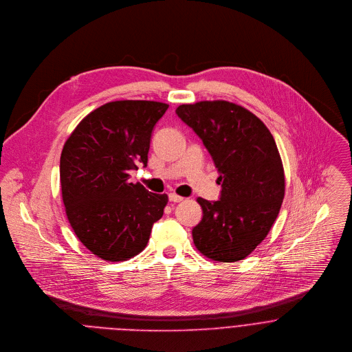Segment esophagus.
Segmentation results:
<instances>
[{"label": "esophagus", "mask_w": 352, "mask_h": 352, "mask_svg": "<svg viewBox=\"0 0 352 352\" xmlns=\"http://www.w3.org/2000/svg\"><path fill=\"white\" fill-rule=\"evenodd\" d=\"M183 199H184V198L180 197V195H177L176 192H170V194H169V201H170V202L177 204V202H182Z\"/></svg>", "instance_id": "obj_1"}]
</instances>
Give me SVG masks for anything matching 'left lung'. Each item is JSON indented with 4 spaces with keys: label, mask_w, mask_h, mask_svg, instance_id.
I'll use <instances>...</instances> for the list:
<instances>
[{
    "label": "left lung",
    "mask_w": 352,
    "mask_h": 352,
    "mask_svg": "<svg viewBox=\"0 0 352 352\" xmlns=\"http://www.w3.org/2000/svg\"><path fill=\"white\" fill-rule=\"evenodd\" d=\"M176 113L204 140L223 187L220 201L197 199L204 217L194 244L212 261L244 259L269 234L285 194L274 138L261 118L230 101L186 104Z\"/></svg>",
    "instance_id": "8db88e82"
}]
</instances>
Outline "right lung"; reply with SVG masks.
<instances>
[{"label": "right lung", "instance_id": "right-lung-1", "mask_svg": "<svg viewBox=\"0 0 352 352\" xmlns=\"http://www.w3.org/2000/svg\"><path fill=\"white\" fill-rule=\"evenodd\" d=\"M168 104L124 100L83 118L65 140L60 158L61 195L78 239L107 262L144 250L168 204L166 194L129 183V170L147 165L151 131Z\"/></svg>", "mask_w": 352, "mask_h": 352}]
</instances>
